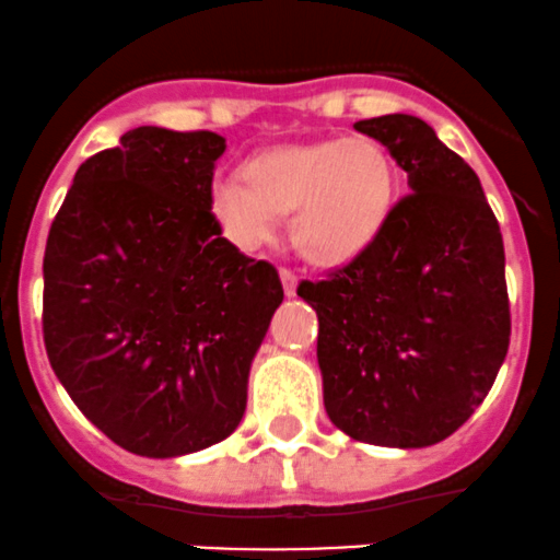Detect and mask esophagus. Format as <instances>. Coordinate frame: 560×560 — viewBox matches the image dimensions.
Returning <instances> with one entry per match:
<instances>
[{"instance_id":"esophagus-1","label":"esophagus","mask_w":560,"mask_h":560,"mask_svg":"<svg viewBox=\"0 0 560 560\" xmlns=\"http://www.w3.org/2000/svg\"><path fill=\"white\" fill-rule=\"evenodd\" d=\"M280 280H282V291H285V296H293L299 285L296 275H293L291 269H280Z\"/></svg>"}]
</instances>
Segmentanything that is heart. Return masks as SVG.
Returning a JSON list of instances; mask_svg holds the SVG:
<instances>
[{
	"label": "heart",
	"instance_id": "1",
	"mask_svg": "<svg viewBox=\"0 0 560 560\" xmlns=\"http://www.w3.org/2000/svg\"><path fill=\"white\" fill-rule=\"evenodd\" d=\"M247 182L218 175L210 212L242 250H256L288 215L293 247L318 267H342L380 237L399 194L390 153L369 137L280 145L258 153Z\"/></svg>",
	"mask_w": 560,
	"mask_h": 560
}]
</instances>
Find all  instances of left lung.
<instances>
[{
    "instance_id": "left-lung-1",
    "label": "left lung",
    "mask_w": 560,
    "mask_h": 560,
    "mask_svg": "<svg viewBox=\"0 0 560 560\" xmlns=\"http://www.w3.org/2000/svg\"><path fill=\"white\" fill-rule=\"evenodd\" d=\"M353 126L388 148L412 194L359 258L299 285L318 313L323 405L353 440L429 447L471 418L504 364V242L480 177L425 120Z\"/></svg>"
}]
</instances>
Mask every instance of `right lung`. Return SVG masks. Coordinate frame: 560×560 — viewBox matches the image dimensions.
<instances>
[{"mask_svg": "<svg viewBox=\"0 0 560 560\" xmlns=\"http://www.w3.org/2000/svg\"><path fill=\"white\" fill-rule=\"evenodd\" d=\"M212 131L140 126L80 164L50 226L43 334L80 412L124 451L177 458L226 440L282 302L278 269L210 212Z\"/></svg>", "mask_w": 560, "mask_h": 560, "instance_id": "right-lung-1", "label": "right lung"}]
</instances>
